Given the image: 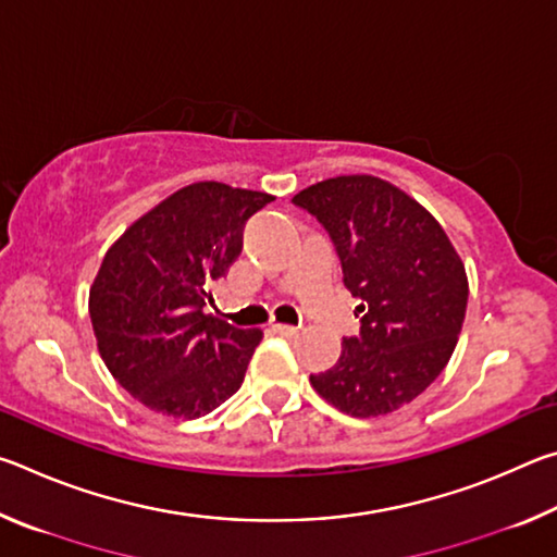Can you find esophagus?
<instances>
[{"label": "esophagus", "mask_w": 557, "mask_h": 557, "mask_svg": "<svg viewBox=\"0 0 557 557\" xmlns=\"http://www.w3.org/2000/svg\"><path fill=\"white\" fill-rule=\"evenodd\" d=\"M272 332L280 334V336H297L299 329L292 326V324H272Z\"/></svg>", "instance_id": "34e87169"}]
</instances>
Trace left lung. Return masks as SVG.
I'll list each match as a JSON object with an SVG mask.
<instances>
[{
  "label": "left lung",
  "instance_id": "left-lung-1",
  "mask_svg": "<svg viewBox=\"0 0 557 557\" xmlns=\"http://www.w3.org/2000/svg\"><path fill=\"white\" fill-rule=\"evenodd\" d=\"M292 203L334 243L344 287L358 299L361 334L344 336L314 391L354 418L403 408L445 371L467 312V272L422 206L379 176L319 182Z\"/></svg>",
  "mask_w": 557,
  "mask_h": 557
}]
</instances>
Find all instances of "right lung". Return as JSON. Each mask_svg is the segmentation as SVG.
Returning <instances> with one entry per match:
<instances>
[{"label":"right lung","instance_id":"right-lung-1","mask_svg":"<svg viewBox=\"0 0 557 557\" xmlns=\"http://www.w3.org/2000/svg\"><path fill=\"white\" fill-rule=\"evenodd\" d=\"M275 199L199 182L122 233L90 287V322L108 371L149 410L201 418L240 388L260 329L206 314L213 282L243 245V225Z\"/></svg>","mask_w":557,"mask_h":557}]
</instances>
